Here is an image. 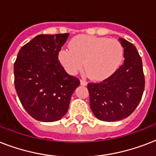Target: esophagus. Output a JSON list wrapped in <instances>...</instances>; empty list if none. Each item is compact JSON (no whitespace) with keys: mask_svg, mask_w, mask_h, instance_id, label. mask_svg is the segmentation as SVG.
<instances>
[{"mask_svg":"<svg viewBox=\"0 0 156 156\" xmlns=\"http://www.w3.org/2000/svg\"><path fill=\"white\" fill-rule=\"evenodd\" d=\"M80 83H81V85H83V86H87V82L86 80H84V79H81L80 80Z\"/></svg>","mask_w":156,"mask_h":156,"instance_id":"1","label":"esophagus"}]
</instances>
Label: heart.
<instances>
[{
	"label": "heart",
	"instance_id": "heart-1",
	"mask_svg": "<svg viewBox=\"0 0 156 156\" xmlns=\"http://www.w3.org/2000/svg\"><path fill=\"white\" fill-rule=\"evenodd\" d=\"M69 49H61L59 60L69 74L83 67L89 78L100 81L117 69L123 59L124 49L118 40L105 37L80 35L69 44Z\"/></svg>",
	"mask_w": 156,
	"mask_h": 156
}]
</instances>
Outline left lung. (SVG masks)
I'll use <instances>...</instances> for the list:
<instances>
[{
    "label": "left lung",
    "instance_id": "1",
    "mask_svg": "<svg viewBox=\"0 0 156 156\" xmlns=\"http://www.w3.org/2000/svg\"><path fill=\"white\" fill-rule=\"evenodd\" d=\"M124 48L123 64L100 83H89L90 105L93 113L104 121L128 117L140 102L145 88L143 61L135 46L120 39Z\"/></svg>",
    "mask_w": 156,
    "mask_h": 156
}]
</instances>
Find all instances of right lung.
Returning <instances> with one entry per match:
<instances>
[{
	"label": "right lung",
	"instance_id": "obj_1",
	"mask_svg": "<svg viewBox=\"0 0 156 156\" xmlns=\"http://www.w3.org/2000/svg\"><path fill=\"white\" fill-rule=\"evenodd\" d=\"M68 36V33L37 35L21 48L14 62L16 92L26 111L37 121L60 120L80 84L58 60Z\"/></svg>",
	"mask_w": 156,
	"mask_h": 156
}]
</instances>
